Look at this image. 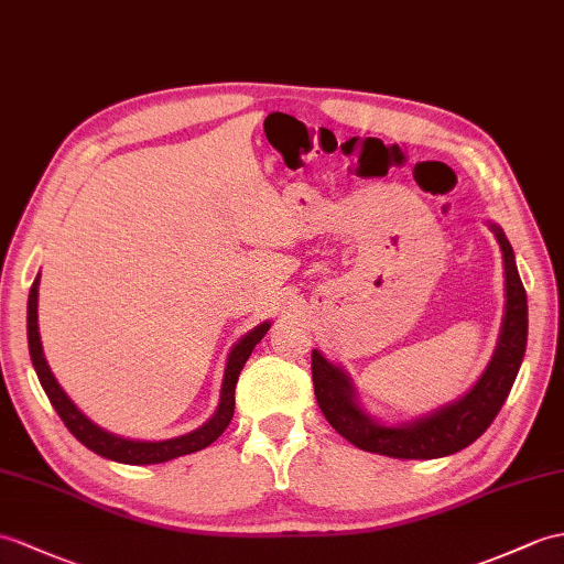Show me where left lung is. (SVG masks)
<instances>
[{"mask_svg":"<svg viewBox=\"0 0 564 564\" xmlns=\"http://www.w3.org/2000/svg\"><path fill=\"white\" fill-rule=\"evenodd\" d=\"M488 228L502 252L505 314L488 368L464 397L411 421L384 423L362 409L352 379L341 365L326 360L317 348L312 350V382L319 409L338 435L358 449L394 459H440L474 444L500 413L527 352L529 305L512 245L497 223L488 220Z\"/></svg>","mask_w":564,"mask_h":564,"instance_id":"left-lung-1","label":"left lung"}]
</instances>
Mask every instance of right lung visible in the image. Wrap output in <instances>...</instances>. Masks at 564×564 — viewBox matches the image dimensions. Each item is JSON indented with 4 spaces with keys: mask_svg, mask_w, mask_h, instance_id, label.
<instances>
[{
    "mask_svg": "<svg viewBox=\"0 0 564 564\" xmlns=\"http://www.w3.org/2000/svg\"><path fill=\"white\" fill-rule=\"evenodd\" d=\"M37 285H41V273H37L31 293H29V350H31V360L37 379L45 389V394L52 403V409L57 411L62 417V423L69 427L72 435L88 447L90 452H96L98 456H105V459L117 462V464H132V466H147V464H163L170 459H177V456L194 454L208 444L216 442L223 430H226L232 421V411H235V384H238V377L245 368L247 358L252 356L254 346L264 338L269 332L271 322H261L257 324L252 332H247L238 344H235L228 352L226 360V372H223V382H220V399L214 415L208 417L204 425L196 430L187 432V435L180 437H170V440H129L122 435H115V432L100 427L98 423L90 421L88 415L76 409V403L67 397V391L59 387V382L52 375L50 365L45 360L43 344H41V329H37Z\"/></svg>",
    "mask_w": 564,
    "mask_h": 564,
    "instance_id": "right-lung-1",
    "label": "right lung"
}]
</instances>
